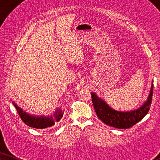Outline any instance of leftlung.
I'll return each instance as SVG.
<instances>
[{"label":"left lung","instance_id":"1","mask_svg":"<svg viewBox=\"0 0 160 160\" xmlns=\"http://www.w3.org/2000/svg\"><path fill=\"white\" fill-rule=\"evenodd\" d=\"M153 86L154 85L152 84L147 101L141 108L130 112H121L113 110L103 100L99 99L95 93L92 92V100L97 116L102 122L110 127L118 129L132 128L141 121L149 111L152 100Z\"/></svg>","mask_w":160,"mask_h":160}]
</instances>
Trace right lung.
Here are the masks:
<instances>
[{"label": "right lung", "instance_id": "right-lung-1", "mask_svg": "<svg viewBox=\"0 0 160 160\" xmlns=\"http://www.w3.org/2000/svg\"><path fill=\"white\" fill-rule=\"evenodd\" d=\"M14 103V106L16 108L17 113L20 117L21 119L25 122V124H27L28 126L30 127V128H33L36 129H43L49 128L54 125V121L53 118L51 116V117H36L30 116L29 114H27L25 112L22 110L21 108H19L16 104H14V102H12ZM54 119H56L57 122H58L59 120L61 119V117H62V111H60V109L57 110L54 114Z\"/></svg>", "mask_w": 160, "mask_h": 160}]
</instances>
